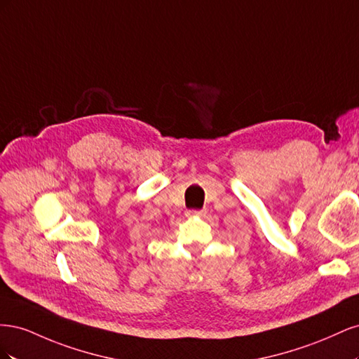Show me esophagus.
<instances>
[{"label": "esophagus", "mask_w": 359, "mask_h": 359, "mask_svg": "<svg viewBox=\"0 0 359 359\" xmlns=\"http://www.w3.org/2000/svg\"><path fill=\"white\" fill-rule=\"evenodd\" d=\"M205 214V210H190L187 211V215H203Z\"/></svg>", "instance_id": "34e87169"}]
</instances>
